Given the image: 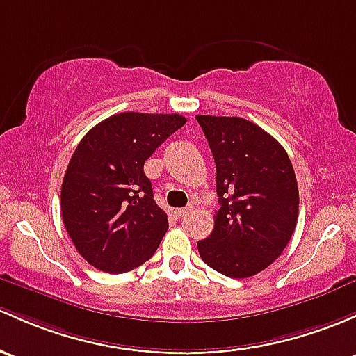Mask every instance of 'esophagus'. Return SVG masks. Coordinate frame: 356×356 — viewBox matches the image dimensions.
Returning <instances> with one entry per match:
<instances>
[{
    "label": "esophagus",
    "instance_id": "obj_1",
    "mask_svg": "<svg viewBox=\"0 0 356 356\" xmlns=\"http://www.w3.org/2000/svg\"><path fill=\"white\" fill-rule=\"evenodd\" d=\"M189 211H191V207L179 208V209H175V215H177V216H186V215H189Z\"/></svg>",
    "mask_w": 356,
    "mask_h": 356
}]
</instances>
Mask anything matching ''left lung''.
Listing matches in <instances>:
<instances>
[{
  "label": "left lung",
  "mask_w": 356,
  "mask_h": 356,
  "mask_svg": "<svg viewBox=\"0 0 356 356\" xmlns=\"http://www.w3.org/2000/svg\"><path fill=\"white\" fill-rule=\"evenodd\" d=\"M216 165L220 209L197 242L209 268L249 278L285 250L297 227L298 186L285 148L242 118L196 115Z\"/></svg>",
  "instance_id": "left-lung-1"
}]
</instances>
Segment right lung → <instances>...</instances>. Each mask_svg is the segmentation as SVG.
<instances>
[{"instance_id":"obj_1","label":"right lung","mask_w":356,"mask_h":356,"mask_svg":"<svg viewBox=\"0 0 356 356\" xmlns=\"http://www.w3.org/2000/svg\"><path fill=\"white\" fill-rule=\"evenodd\" d=\"M184 124L181 114L121 112L78 143L63 179L61 215L76 250L93 268L126 273L155 254L168 222L143 165Z\"/></svg>"}]
</instances>
